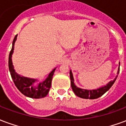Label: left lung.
Masks as SVG:
<instances>
[{
  "label": "left lung",
  "mask_w": 126,
  "mask_h": 126,
  "mask_svg": "<svg viewBox=\"0 0 126 126\" xmlns=\"http://www.w3.org/2000/svg\"><path fill=\"white\" fill-rule=\"evenodd\" d=\"M120 63H119V68H118V71L117 74H119L120 73ZM70 74V79H71V88H72L73 91L74 92V94L77 95V96L81 97L83 99H97L103 95V94H105L106 92H108L109 89H110V87L113 85L114 83V82L117 79L118 75L116 76L114 79L113 81H111L108 83L106 85L99 87L97 89H93V90H87V89H81L77 87L74 83V79H73V73L70 70L69 72Z\"/></svg>",
  "instance_id": "8db88e82"
}]
</instances>
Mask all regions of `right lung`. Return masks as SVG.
Here are the masks:
<instances>
[{"instance_id":"add662e5","label":"right lung","mask_w":126,"mask_h":126,"mask_svg":"<svg viewBox=\"0 0 126 126\" xmlns=\"http://www.w3.org/2000/svg\"><path fill=\"white\" fill-rule=\"evenodd\" d=\"M16 37H17V34L15 37L13 42V47L8 57V68L14 83L17 87V89L23 95H25V96L34 99L45 97L48 94L49 89L51 88V81L56 68H55L49 73L46 79L38 84L35 83L37 79L23 77L17 74L15 72V70L14 69L13 65L12 62V55L13 53L15 43L16 40Z\"/></svg>"}]
</instances>
